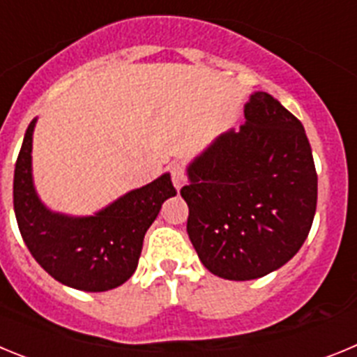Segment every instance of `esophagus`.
Segmentation results:
<instances>
[{
	"mask_svg": "<svg viewBox=\"0 0 357 357\" xmlns=\"http://www.w3.org/2000/svg\"><path fill=\"white\" fill-rule=\"evenodd\" d=\"M172 181L176 189H181L185 184V173L181 164H173L172 166Z\"/></svg>",
	"mask_w": 357,
	"mask_h": 357,
	"instance_id": "esophagus-1",
	"label": "esophagus"
}]
</instances>
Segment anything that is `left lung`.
Here are the masks:
<instances>
[{"mask_svg":"<svg viewBox=\"0 0 357 357\" xmlns=\"http://www.w3.org/2000/svg\"><path fill=\"white\" fill-rule=\"evenodd\" d=\"M245 119L189 164L181 189L198 257L229 280L284 266L304 245L317 211L318 176L302 123L263 91L250 96Z\"/></svg>","mask_w":357,"mask_h":357,"instance_id":"left-lung-1","label":"left lung"}]
</instances>
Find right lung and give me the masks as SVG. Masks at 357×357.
<instances>
[{
  "label": "right lung",
  "instance_id": "add662e5",
  "mask_svg": "<svg viewBox=\"0 0 357 357\" xmlns=\"http://www.w3.org/2000/svg\"><path fill=\"white\" fill-rule=\"evenodd\" d=\"M28 125L14 172V211L33 259L55 280L82 291H107L127 282L137 268L146 230L176 191L169 173L123 195L94 216L52 213L39 200L31 178Z\"/></svg>",
  "mask_w": 357,
  "mask_h": 357
}]
</instances>
